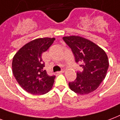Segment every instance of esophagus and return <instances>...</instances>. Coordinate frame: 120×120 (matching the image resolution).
Masks as SVG:
<instances>
[{
  "instance_id": "34e87169",
  "label": "esophagus",
  "mask_w": 120,
  "mask_h": 120,
  "mask_svg": "<svg viewBox=\"0 0 120 120\" xmlns=\"http://www.w3.org/2000/svg\"><path fill=\"white\" fill-rule=\"evenodd\" d=\"M64 72V70H62L60 71H58L57 73H59V74H61V73H63Z\"/></svg>"
}]
</instances>
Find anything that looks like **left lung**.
I'll return each instance as SVG.
<instances>
[{
	"label": "left lung",
	"mask_w": 120,
	"mask_h": 120,
	"mask_svg": "<svg viewBox=\"0 0 120 120\" xmlns=\"http://www.w3.org/2000/svg\"><path fill=\"white\" fill-rule=\"evenodd\" d=\"M63 40L73 52L77 63L82 64V72L68 84L71 91L86 95L98 88L107 75L109 59L105 52L91 41L79 36H64Z\"/></svg>",
	"instance_id": "8db88e82"
}]
</instances>
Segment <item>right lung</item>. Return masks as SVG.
Returning a JSON list of instances; mask_svg holds the SVG:
<instances>
[{"label": "right lung", "mask_w": 120, "mask_h": 120, "mask_svg": "<svg viewBox=\"0 0 120 120\" xmlns=\"http://www.w3.org/2000/svg\"><path fill=\"white\" fill-rule=\"evenodd\" d=\"M54 38H37L24 45L12 61L15 78L25 91L32 95H44L51 90L56 76L48 75L43 70L42 54L49 49Z\"/></svg>", "instance_id": "obj_1"}]
</instances>
